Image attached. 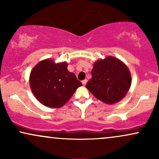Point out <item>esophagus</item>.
<instances>
[{"mask_svg": "<svg viewBox=\"0 0 159 159\" xmlns=\"http://www.w3.org/2000/svg\"><path fill=\"white\" fill-rule=\"evenodd\" d=\"M81 82H82V84H83L84 86H85L86 84H87V80L84 79V80H83V81H82Z\"/></svg>", "mask_w": 159, "mask_h": 159, "instance_id": "1", "label": "esophagus"}]
</instances>
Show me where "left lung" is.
<instances>
[{
	"label": "left lung",
	"instance_id": "left-lung-1",
	"mask_svg": "<svg viewBox=\"0 0 159 159\" xmlns=\"http://www.w3.org/2000/svg\"><path fill=\"white\" fill-rule=\"evenodd\" d=\"M91 74L92 78L87 82L86 87L96 98L107 104L120 102L132 84L126 66L113 57L96 61Z\"/></svg>",
	"mask_w": 159,
	"mask_h": 159
}]
</instances>
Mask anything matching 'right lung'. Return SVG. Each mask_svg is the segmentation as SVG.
Wrapping results in <instances>:
<instances>
[{"mask_svg":"<svg viewBox=\"0 0 159 159\" xmlns=\"http://www.w3.org/2000/svg\"><path fill=\"white\" fill-rule=\"evenodd\" d=\"M30 85L40 103L50 107H61L82 84L75 75L69 72L66 63H55L47 59L32 69Z\"/></svg>","mask_w":159,"mask_h":159,"instance_id":"add662e5","label":"right lung"}]
</instances>
